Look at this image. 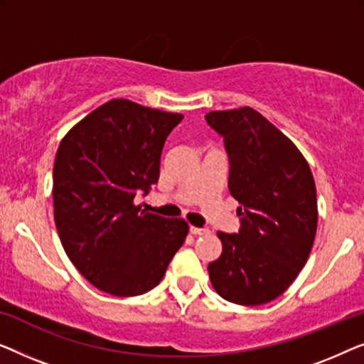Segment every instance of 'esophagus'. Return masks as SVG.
<instances>
[{"instance_id": "1", "label": "esophagus", "mask_w": 364, "mask_h": 364, "mask_svg": "<svg viewBox=\"0 0 364 364\" xmlns=\"http://www.w3.org/2000/svg\"><path fill=\"white\" fill-rule=\"evenodd\" d=\"M189 232L194 234V235H204V234H209V229H206V228H196V226H189Z\"/></svg>"}]
</instances>
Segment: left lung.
Returning a JSON list of instances; mask_svg holds the SVG:
<instances>
[{
    "label": "left lung",
    "instance_id": "obj_1",
    "mask_svg": "<svg viewBox=\"0 0 364 364\" xmlns=\"http://www.w3.org/2000/svg\"><path fill=\"white\" fill-rule=\"evenodd\" d=\"M224 138L237 232H218L223 252L208 265L214 290L237 305H262L289 289L316 234V188L299 148L250 107L209 112Z\"/></svg>",
    "mask_w": 364,
    "mask_h": 364
}]
</instances>
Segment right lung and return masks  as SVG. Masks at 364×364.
I'll return each mask as SVG.
<instances>
[{
  "label": "right lung",
  "mask_w": 364,
  "mask_h": 364,
  "mask_svg": "<svg viewBox=\"0 0 364 364\" xmlns=\"http://www.w3.org/2000/svg\"><path fill=\"white\" fill-rule=\"evenodd\" d=\"M181 114L114 99L68 132L55 153L54 221L75 269L102 291L135 296L160 284L188 234L184 219L133 203L160 176Z\"/></svg>",
  "instance_id": "obj_1"
}]
</instances>
